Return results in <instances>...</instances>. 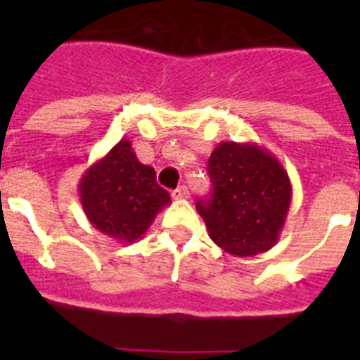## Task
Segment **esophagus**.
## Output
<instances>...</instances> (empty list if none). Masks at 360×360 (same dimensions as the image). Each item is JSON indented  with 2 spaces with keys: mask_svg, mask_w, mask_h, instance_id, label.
<instances>
[{
  "mask_svg": "<svg viewBox=\"0 0 360 360\" xmlns=\"http://www.w3.org/2000/svg\"><path fill=\"white\" fill-rule=\"evenodd\" d=\"M172 196L175 198V200H188V196H191V192H188V188H186L185 185L179 186V188H175L174 192H172Z\"/></svg>",
  "mask_w": 360,
  "mask_h": 360,
  "instance_id": "34e87169",
  "label": "esophagus"
}]
</instances>
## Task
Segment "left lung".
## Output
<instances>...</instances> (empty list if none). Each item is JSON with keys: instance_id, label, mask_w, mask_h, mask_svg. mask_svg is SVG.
I'll return each mask as SVG.
<instances>
[{"instance_id": "left-lung-1", "label": "left lung", "mask_w": 360, "mask_h": 360, "mask_svg": "<svg viewBox=\"0 0 360 360\" xmlns=\"http://www.w3.org/2000/svg\"><path fill=\"white\" fill-rule=\"evenodd\" d=\"M207 172L213 194L198 200L196 209L209 237L239 257L271 250L278 243L293 194L278 158L250 141H220L209 157Z\"/></svg>"}]
</instances>
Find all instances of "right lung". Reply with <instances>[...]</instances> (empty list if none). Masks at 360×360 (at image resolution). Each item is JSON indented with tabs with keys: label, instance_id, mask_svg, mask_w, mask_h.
Wrapping results in <instances>:
<instances>
[{
	"label": "right lung",
	"instance_id": "obj_1",
	"mask_svg": "<svg viewBox=\"0 0 360 360\" xmlns=\"http://www.w3.org/2000/svg\"><path fill=\"white\" fill-rule=\"evenodd\" d=\"M78 192L93 228L117 243H136L172 203L155 169L138 160L129 140L115 143L84 172Z\"/></svg>",
	"mask_w": 360,
	"mask_h": 360
}]
</instances>
